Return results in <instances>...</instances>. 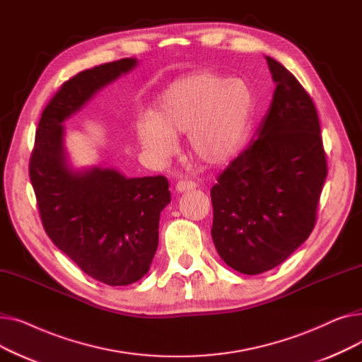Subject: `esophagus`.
<instances>
[{"label":"esophagus","mask_w":362,"mask_h":362,"mask_svg":"<svg viewBox=\"0 0 362 362\" xmlns=\"http://www.w3.org/2000/svg\"><path fill=\"white\" fill-rule=\"evenodd\" d=\"M197 183L195 182H191V180H180L177 182L176 185V192L177 194H182V192H191L194 191V189H197Z\"/></svg>","instance_id":"1"}]
</instances>
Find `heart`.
Instances as JSON below:
<instances>
[{
    "instance_id": "1",
    "label": "heart",
    "mask_w": 362,
    "mask_h": 362,
    "mask_svg": "<svg viewBox=\"0 0 362 362\" xmlns=\"http://www.w3.org/2000/svg\"><path fill=\"white\" fill-rule=\"evenodd\" d=\"M252 110V93L245 82L199 71L161 95L152 119L138 122L136 136L148 154L164 160L173 152V138L187 135L189 154L197 163L223 167L246 145Z\"/></svg>"
}]
</instances>
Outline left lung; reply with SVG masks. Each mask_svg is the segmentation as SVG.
<instances>
[{
  "mask_svg": "<svg viewBox=\"0 0 362 362\" xmlns=\"http://www.w3.org/2000/svg\"><path fill=\"white\" fill-rule=\"evenodd\" d=\"M276 83L258 139L227 165L211 189V238L242 274L281 264L314 229L327 176L315 105L295 76L265 57Z\"/></svg>",
  "mask_w": 362,
  "mask_h": 362,
  "instance_id": "1",
  "label": "left lung"
}]
</instances>
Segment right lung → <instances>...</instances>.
I'll return each instance as SVG.
<instances>
[{"mask_svg":"<svg viewBox=\"0 0 362 362\" xmlns=\"http://www.w3.org/2000/svg\"><path fill=\"white\" fill-rule=\"evenodd\" d=\"M136 66V59H123L64 82L42 111L29 161L47 235L83 273L110 286H126L148 273L160 214L171 199L168 182L163 176L126 177L104 165L73 168L63 124Z\"/></svg>","mask_w":362,"mask_h":362,"instance_id":"1","label":"right lung"}]
</instances>
